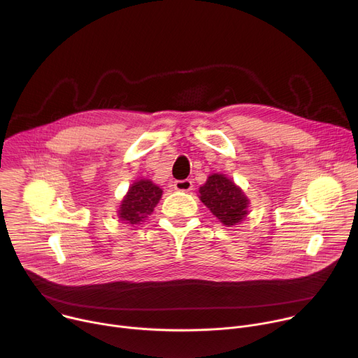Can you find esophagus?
<instances>
[{
    "instance_id": "1",
    "label": "esophagus",
    "mask_w": 358,
    "mask_h": 358,
    "mask_svg": "<svg viewBox=\"0 0 358 358\" xmlns=\"http://www.w3.org/2000/svg\"><path fill=\"white\" fill-rule=\"evenodd\" d=\"M173 187L177 191H182V192H188L192 189V181L191 180H180V181H174Z\"/></svg>"
}]
</instances>
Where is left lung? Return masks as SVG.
I'll list each match as a JSON object with an SVG mask.
<instances>
[{"label": "left lung", "instance_id": "8db88e82", "mask_svg": "<svg viewBox=\"0 0 358 358\" xmlns=\"http://www.w3.org/2000/svg\"><path fill=\"white\" fill-rule=\"evenodd\" d=\"M198 196L221 224L234 227L241 224L249 213V198L229 177L221 173L211 174L198 189Z\"/></svg>", "mask_w": 358, "mask_h": 358}]
</instances>
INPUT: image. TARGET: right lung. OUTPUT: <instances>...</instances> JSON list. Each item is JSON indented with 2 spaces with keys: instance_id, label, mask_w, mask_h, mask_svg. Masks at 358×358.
Wrapping results in <instances>:
<instances>
[{
  "instance_id": "1",
  "label": "right lung",
  "mask_w": 358,
  "mask_h": 358,
  "mask_svg": "<svg viewBox=\"0 0 358 358\" xmlns=\"http://www.w3.org/2000/svg\"><path fill=\"white\" fill-rule=\"evenodd\" d=\"M162 195L163 189L152 181L145 178L134 181L120 201L117 210L119 220L129 225L143 222L155 211Z\"/></svg>"
}]
</instances>
